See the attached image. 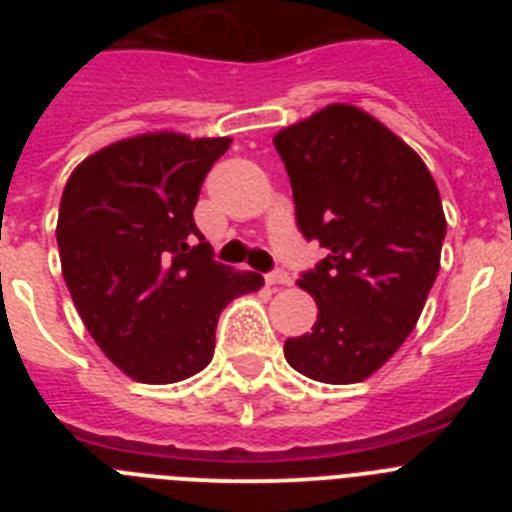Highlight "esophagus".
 I'll return each mask as SVG.
<instances>
[{
    "mask_svg": "<svg viewBox=\"0 0 512 512\" xmlns=\"http://www.w3.org/2000/svg\"><path fill=\"white\" fill-rule=\"evenodd\" d=\"M266 284H269V287H289V284H292V277H289L287 271L277 269L271 271V274H266Z\"/></svg>",
    "mask_w": 512,
    "mask_h": 512,
    "instance_id": "34e87169",
    "label": "esophagus"
}]
</instances>
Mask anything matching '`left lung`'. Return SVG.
Here are the masks:
<instances>
[{
    "label": "left lung",
    "instance_id": "1",
    "mask_svg": "<svg viewBox=\"0 0 512 512\" xmlns=\"http://www.w3.org/2000/svg\"><path fill=\"white\" fill-rule=\"evenodd\" d=\"M274 148L297 228L328 251L297 282L318 320L284 341V359L315 382H364L413 333L436 282L441 194L423 158L354 104H328L279 130Z\"/></svg>",
    "mask_w": 512,
    "mask_h": 512
}]
</instances>
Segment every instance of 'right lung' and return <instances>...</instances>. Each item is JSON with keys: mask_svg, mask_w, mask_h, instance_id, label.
I'll return each instance as SVG.
<instances>
[{"mask_svg": "<svg viewBox=\"0 0 512 512\" xmlns=\"http://www.w3.org/2000/svg\"><path fill=\"white\" fill-rule=\"evenodd\" d=\"M228 148L230 138L143 133L84 158L63 187L56 241L71 300L104 356L143 384L202 372L223 307L264 284L212 261L194 225Z\"/></svg>", "mask_w": 512, "mask_h": 512, "instance_id": "1", "label": "right lung"}]
</instances>
